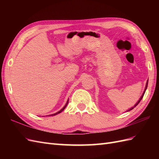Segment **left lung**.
Segmentation results:
<instances>
[{
    "label": "left lung",
    "mask_w": 159,
    "mask_h": 159,
    "mask_svg": "<svg viewBox=\"0 0 159 159\" xmlns=\"http://www.w3.org/2000/svg\"><path fill=\"white\" fill-rule=\"evenodd\" d=\"M148 81H147V83H146V87H145V90H144V92H143V94H142V96H141V98H139V100H138V102L135 104H134V106H133V107H132V108H130V109H128L127 111H131L132 109H134V107H135L137 105V104H139V102H140V101L141 100V99H142L143 98V96H144V93H145V92H146V89H147V87H148Z\"/></svg>",
    "instance_id": "left-lung-1"
}]
</instances>
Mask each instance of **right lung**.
Listing matches in <instances>:
<instances>
[{"mask_svg": "<svg viewBox=\"0 0 159 159\" xmlns=\"http://www.w3.org/2000/svg\"><path fill=\"white\" fill-rule=\"evenodd\" d=\"M68 100H67V102H66V105L65 106H64L63 107V109H61L59 111H58V112H57V113H54V114H52V115H50V116H56V115H57V114H59V113H61L62 112V111L64 110V109H65V108L66 107V106L67 105V104H68Z\"/></svg>", "mask_w": 159, "mask_h": 159, "instance_id": "1", "label": "right lung"}]
</instances>
